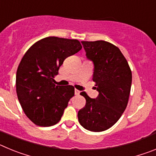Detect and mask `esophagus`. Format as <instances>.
Here are the masks:
<instances>
[{"instance_id": "obj_1", "label": "esophagus", "mask_w": 156, "mask_h": 156, "mask_svg": "<svg viewBox=\"0 0 156 156\" xmlns=\"http://www.w3.org/2000/svg\"><path fill=\"white\" fill-rule=\"evenodd\" d=\"M80 90H76V89H75V94L76 95L80 94Z\"/></svg>"}]
</instances>
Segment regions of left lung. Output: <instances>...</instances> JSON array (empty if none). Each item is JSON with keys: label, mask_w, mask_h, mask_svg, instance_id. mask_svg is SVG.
<instances>
[{"label": "left lung", "mask_w": 156, "mask_h": 156, "mask_svg": "<svg viewBox=\"0 0 156 156\" xmlns=\"http://www.w3.org/2000/svg\"><path fill=\"white\" fill-rule=\"evenodd\" d=\"M81 43L87 58L94 63L92 80L99 94L94 99L86 92H81L86 105L78 112V120L88 130L104 131L119 120L127 106L131 70L119 48L111 43L105 41Z\"/></svg>", "instance_id": "8db88e82"}]
</instances>
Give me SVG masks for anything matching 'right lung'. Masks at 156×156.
I'll use <instances>...</instances> for the list:
<instances>
[{
    "label": "right lung",
    "mask_w": 156,
    "mask_h": 156,
    "mask_svg": "<svg viewBox=\"0 0 156 156\" xmlns=\"http://www.w3.org/2000/svg\"><path fill=\"white\" fill-rule=\"evenodd\" d=\"M81 49L78 40L48 37L34 44L23 57L16 73V93L34 124L51 126L60 121L74 87L56 86L54 78L65 59Z\"/></svg>",
    "instance_id": "obj_1"
}]
</instances>
